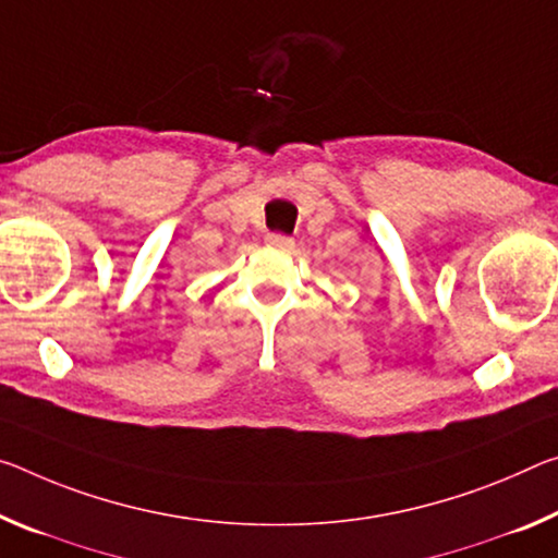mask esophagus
Here are the masks:
<instances>
[{
  "instance_id": "obj_1",
  "label": "esophagus",
  "mask_w": 558,
  "mask_h": 558,
  "mask_svg": "<svg viewBox=\"0 0 558 558\" xmlns=\"http://www.w3.org/2000/svg\"><path fill=\"white\" fill-rule=\"evenodd\" d=\"M265 243H268L270 247H276V251H290V247H293V238H288L282 233H268L265 235Z\"/></svg>"
}]
</instances>
